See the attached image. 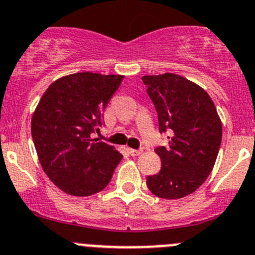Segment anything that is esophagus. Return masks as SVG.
Masks as SVG:
<instances>
[{
	"label": "esophagus",
	"instance_id": "1",
	"mask_svg": "<svg viewBox=\"0 0 255 255\" xmlns=\"http://www.w3.org/2000/svg\"><path fill=\"white\" fill-rule=\"evenodd\" d=\"M142 152H143L142 150H134V148H129V153L132 156H138V155H141Z\"/></svg>",
	"mask_w": 255,
	"mask_h": 255
}]
</instances>
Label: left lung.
Instances as JSON below:
<instances>
[{"instance_id":"1","label":"left lung","mask_w":255,"mask_h":255,"mask_svg":"<svg viewBox=\"0 0 255 255\" xmlns=\"http://www.w3.org/2000/svg\"><path fill=\"white\" fill-rule=\"evenodd\" d=\"M169 146L157 147L161 169L147 176L151 193L165 199L192 194L210 175L222 138L216 107L201 86L175 73L142 77Z\"/></svg>"}]
</instances>
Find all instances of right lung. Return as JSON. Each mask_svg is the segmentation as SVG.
<instances>
[{"mask_svg": "<svg viewBox=\"0 0 255 255\" xmlns=\"http://www.w3.org/2000/svg\"><path fill=\"white\" fill-rule=\"evenodd\" d=\"M122 75L79 72L56 80L43 94L31 117L38 159L54 185L70 196L88 197L104 189L122 153L93 138L103 112Z\"/></svg>", "mask_w": 255, "mask_h": 255, "instance_id": "obj_1", "label": "right lung"}]
</instances>
